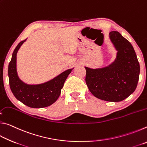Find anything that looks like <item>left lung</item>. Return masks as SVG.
I'll use <instances>...</instances> for the list:
<instances>
[{
  "label": "left lung",
  "instance_id": "8db88e82",
  "mask_svg": "<svg viewBox=\"0 0 147 147\" xmlns=\"http://www.w3.org/2000/svg\"><path fill=\"white\" fill-rule=\"evenodd\" d=\"M109 38L117 50L115 61L105 68L86 69V82L89 91L101 100L119 102L135 91L140 67L131 44L118 32L109 33Z\"/></svg>",
  "mask_w": 147,
  "mask_h": 147
}]
</instances>
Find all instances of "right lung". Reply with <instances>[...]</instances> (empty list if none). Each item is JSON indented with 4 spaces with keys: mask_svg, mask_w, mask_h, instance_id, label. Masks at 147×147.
Segmentation results:
<instances>
[{
    "mask_svg": "<svg viewBox=\"0 0 147 147\" xmlns=\"http://www.w3.org/2000/svg\"><path fill=\"white\" fill-rule=\"evenodd\" d=\"M26 39L20 42L15 49L8 65L9 87L16 98L27 106L34 108H45L57 100L64 82L71 73L68 69L52 80L39 85H27L18 78L16 71L17 53Z\"/></svg>",
    "mask_w": 147,
    "mask_h": 147,
    "instance_id": "add662e5",
    "label": "right lung"
}]
</instances>
